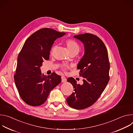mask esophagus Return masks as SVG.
Masks as SVG:
<instances>
[{"instance_id": "1", "label": "esophagus", "mask_w": 133, "mask_h": 133, "mask_svg": "<svg viewBox=\"0 0 133 133\" xmlns=\"http://www.w3.org/2000/svg\"><path fill=\"white\" fill-rule=\"evenodd\" d=\"M67 81V79L64 76H62V82L64 83Z\"/></svg>"}]
</instances>
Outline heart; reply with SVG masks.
<instances>
[{
	"label": "heart",
	"mask_w": 133,
	"mask_h": 133,
	"mask_svg": "<svg viewBox=\"0 0 133 133\" xmlns=\"http://www.w3.org/2000/svg\"><path fill=\"white\" fill-rule=\"evenodd\" d=\"M65 44L67 46V48L69 51V52H72V51H79V44L77 43V42H76L75 40L72 39H67L65 41ZM55 46H53L50 50V54L52 55L54 49H55ZM69 68V66L67 65H64L62 66V69L64 71L66 72L67 70Z\"/></svg>",
	"instance_id": "obj_1"
}]
</instances>
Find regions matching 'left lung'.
<instances>
[{"mask_svg":"<svg viewBox=\"0 0 133 133\" xmlns=\"http://www.w3.org/2000/svg\"><path fill=\"white\" fill-rule=\"evenodd\" d=\"M74 37L84 45L85 54L77 69L80 76L85 79L82 85L72 77L67 79L74 89L66 101L71 108L83 109L95 103L105 89L109 81L110 64L107 48L98 37L85 33Z\"/></svg>","mask_w":133,"mask_h":133,"instance_id":"obj_1","label":"left lung"}]
</instances>
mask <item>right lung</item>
I'll list each match as a JSON object with an SVG mask.
<instances>
[{
    "mask_svg": "<svg viewBox=\"0 0 133 133\" xmlns=\"http://www.w3.org/2000/svg\"><path fill=\"white\" fill-rule=\"evenodd\" d=\"M53 29L42 28L33 33L24 43L18 56L14 80L19 94L27 104H43L49 94L61 82V76L53 72L47 76L42 75L40 67L49 59L54 42L64 36Z\"/></svg>",
    "mask_w": 133,
    "mask_h": 133,
    "instance_id": "add662e5",
    "label": "right lung"
}]
</instances>
